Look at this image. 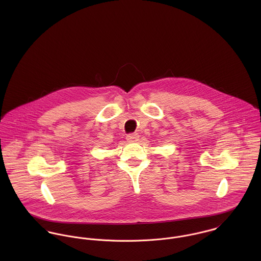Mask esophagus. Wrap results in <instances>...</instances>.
I'll use <instances>...</instances> for the list:
<instances>
[{"label": "esophagus", "mask_w": 261, "mask_h": 261, "mask_svg": "<svg viewBox=\"0 0 261 261\" xmlns=\"http://www.w3.org/2000/svg\"><path fill=\"white\" fill-rule=\"evenodd\" d=\"M139 139H140V136H139L138 134L128 135V136L126 137V141H127L128 143H137V142L139 141Z\"/></svg>", "instance_id": "esophagus-1"}]
</instances>
